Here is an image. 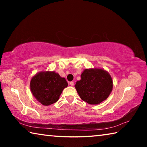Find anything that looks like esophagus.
Returning a JSON list of instances; mask_svg holds the SVG:
<instances>
[{
	"label": "esophagus",
	"mask_w": 147,
	"mask_h": 147,
	"mask_svg": "<svg viewBox=\"0 0 147 147\" xmlns=\"http://www.w3.org/2000/svg\"><path fill=\"white\" fill-rule=\"evenodd\" d=\"M69 84H70L71 86H74V82H69Z\"/></svg>",
	"instance_id": "1"
}]
</instances>
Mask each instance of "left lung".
Masks as SVG:
<instances>
[{"mask_svg": "<svg viewBox=\"0 0 147 147\" xmlns=\"http://www.w3.org/2000/svg\"><path fill=\"white\" fill-rule=\"evenodd\" d=\"M75 88L82 100L96 105L105 100L113 89V80L108 72L99 68L86 69Z\"/></svg>", "mask_w": 147, "mask_h": 147, "instance_id": "1", "label": "left lung"}]
</instances>
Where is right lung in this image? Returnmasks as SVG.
<instances>
[{
  "label": "right lung",
  "mask_w": 147,
  "mask_h": 147,
  "mask_svg": "<svg viewBox=\"0 0 147 147\" xmlns=\"http://www.w3.org/2000/svg\"><path fill=\"white\" fill-rule=\"evenodd\" d=\"M68 83L55 71H41L32 77L30 88L39 102L49 106L56 102Z\"/></svg>",
  "instance_id": "add662e5"
}]
</instances>
